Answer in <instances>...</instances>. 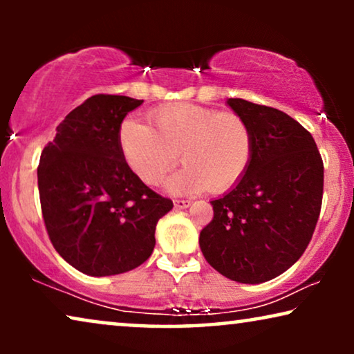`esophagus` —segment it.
Masks as SVG:
<instances>
[{"label": "esophagus", "mask_w": 354, "mask_h": 354, "mask_svg": "<svg viewBox=\"0 0 354 354\" xmlns=\"http://www.w3.org/2000/svg\"><path fill=\"white\" fill-rule=\"evenodd\" d=\"M192 205L190 200H174V206L178 207V209H185Z\"/></svg>", "instance_id": "esophagus-1"}]
</instances>
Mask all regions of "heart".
Wrapping results in <instances>:
<instances>
[{
  "label": "heart",
  "mask_w": 354,
  "mask_h": 354,
  "mask_svg": "<svg viewBox=\"0 0 354 354\" xmlns=\"http://www.w3.org/2000/svg\"><path fill=\"white\" fill-rule=\"evenodd\" d=\"M153 129L135 119L119 129L120 153L135 176L156 185L176 166L180 153L185 167L166 188L192 195L206 188L227 192L248 171L254 138L250 124L236 113L193 104H164L149 114Z\"/></svg>",
  "instance_id": "b5f03b06"
}]
</instances>
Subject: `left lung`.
<instances>
[{
	"mask_svg": "<svg viewBox=\"0 0 354 354\" xmlns=\"http://www.w3.org/2000/svg\"><path fill=\"white\" fill-rule=\"evenodd\" d=\"M253 130V159L200 234L207 263L240 283H263L301 258L322 205L324 164L313 135L282 111L229 98Z\"/></svg>",
	"mask_w": 354,
	"mask_h": 354,
	"instance_id": "left-lung-1",
	"label": "left lung"
}]
</instances>
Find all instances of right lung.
I'll list each match as a JSON object with an SVG mask.
<instances>
[{
  "instance_id": "add662e5",
  "label": "right lung",
  "mask_w": 354,
  "mask_h": 354,
  "mask_svg": "<svg viewBox=\"0 0 354 354\" xmlns=\"http://www.w3.org/2000/svg\"><path fill=\"white\" fill-rule=\"evenodd\" d=\"M143 100L95 95L77 106L43 148L38 192L55 250L93 277L127 272L151 256L158 221L172 201L148 188L119 147L125 115Z\"/></svg>"
}]
</instances>
